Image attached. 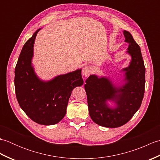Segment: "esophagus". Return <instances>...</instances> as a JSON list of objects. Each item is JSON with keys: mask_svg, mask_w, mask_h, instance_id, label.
<instances>
[{"mask_svg": "<svg viewBox=\"0 0 160 160\" xmlns=\"http://www.w3.org/2000/svg\"><path fill=\"white\" fill-rule=\"evenodd\" d=\"M92 69L93 68L90 65H84L82 67V73L84 77H88L89 76L91 72H92Z\"/></svg>", "mask_w": 160, "mask_h": 160, "instance_id": "34e87169", "label": "esophagus"}]
</instances>
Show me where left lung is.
Instances as JSON below:
<instances>
[{
	"instance_id": "8db88e82",
	"label": "left lung",
	"mask_w": 160,
	"mask_h": 160,
	"mask_svg": "<svg viewBox=\"0 0 160 160\" xmlns=\"http://www.w3.org/2000/svg\"><path fill=\"white\" fill-rule=\"evenodd\" d=\"M127 52L131 56L125 71V83L116 87L109 78L91 75L84 84L91 118L97 124L116 128L125 124L140 108L145 90V67L140 47L132 35L124 31ZM113 101L116 107H108L107 101Z\"/></svg>"
}]
</instances>
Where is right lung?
<instances>
[{
    "instance_id": "add662e5",
    "label": "right lung",
    "mask_w": 160,
    "mask_h": 160,
    "mask_svg": "<svg viewBox=\"0 0 160 160\" xmlns=\"http://www.w3.org/2000/svg\"><path fill=\"white\" fill-rule=\"evenodd\" d=\"M24 45L15 68V91L20 108L35 122L42 125L58 123L66 114L73 89L82 86L81 69L60 75L49 81L35 73L32 60L37 33Z\"/></svg>"
}]
</instances>
